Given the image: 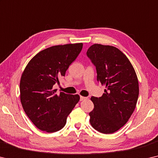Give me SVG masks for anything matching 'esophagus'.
Segmentation results:
<instances>
[{
	"instance_id": "1",
	"label": "esophagus",
	"mask_w": 158,
	"mask_h": 158,
	"mask_svg": "<svg viewBox=\"0 0 158 158\" xmlns=\"http://www.w3.org/2000/svg\"><path fill=\"white\" fill-rule=\"evenodd\" d=\"M87 98H85V97H82V96H81L80 97V101H83V100H85V99H87Z\"/></svg>"
}]
</instances>
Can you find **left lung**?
Segmentation results:
<instances>
[{"mask_svg":"<svg viewBox=\"0 0 158 158\" xmlns=\"http://www.w3.org/2000/svg\"><path fill=\"white\" fill-rule=\"evenodd\" d=\"M87 56L96 67L97 81L106 86L100 98L92 97L89 122L98 131L110 134L124 126L136 106L138 77L129 60L112 46L94 44Z\"/></svg>","mask_w":158,"mask_h":158,"instance_id":"obj_1","label":"left lung"}]
</instances>
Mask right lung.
I'll return each mask as SVG.
<instances>
[{
    "instance_id": "1",
    "label": "right lung",
    "mask_w": 158,
    "mask_h": 158,
    "mask_svg": "<svg viewBox=\"0 0 158 158\" xmlns=\"http://www.w3.org/2000/svg\"><path fill=\"white\" fill-rule=\"evenodd\" d=\"M82 48V43L53 46L35 55L24 70L20 101L27 116L39 129L48 133L61 129L80 100L78 94H58L53 87L59 84V77L65 76Z\"/></svg>"
}]
</instances>
